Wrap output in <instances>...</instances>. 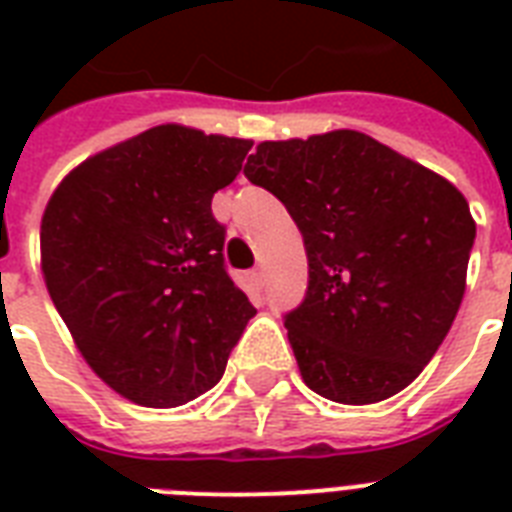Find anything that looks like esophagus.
<instances>
[{"mask_svg": "<svg viewBox=\"0 0 512 512\" xmlns=\"http://www.w3.org/2000/svg\"><path fill=\"white\" fill-rule=\"evenodd\" d=\"M263 279H265L263 265H257V268H252V271H249V281H252L255 287H263Z\"/></svg>", "mask_w": 512, "mask_h": 512, "instance_id": "esophagus-1", "label": "esophagus"}]
</instances>
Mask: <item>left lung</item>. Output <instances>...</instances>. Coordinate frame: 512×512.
Here are the masks:
<instances>
[{
  "label": "left lung",
  "mask_w": 512,
  "mask_h": 512,
  "mask_svg": "<svg viewBox=\"0 0 512 512\" xmlns=\"http://www.w3.org/2000/svg\"><path fill=\"white\" fill-rule=\"evenodd\" d=\"M244 175L303 233L308 292L284 327L305 385L353 406L396 396L460 311L476 239L468 199L356 130L265 140Z\"/></svg>",
  "instance_id": "8db88e82"
}]
</instances>
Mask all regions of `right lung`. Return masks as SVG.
<instances>
[{"mask_svg":"<svg viewBox=\"0 0 512 512\" xmlns=\"http://www.w3.org/2000/svg\"><path fill=\"white\" fill-rule=\"evenodd\" d=\"M249 148L159 124L84 159L44 207L47 292L87 366L132 404L172 409L217 385L257 313L212 217Z\"/></svg>","mask_w":512,"mask_h":512,"instance_id":"1","label":"right lung"}]
</instances>
